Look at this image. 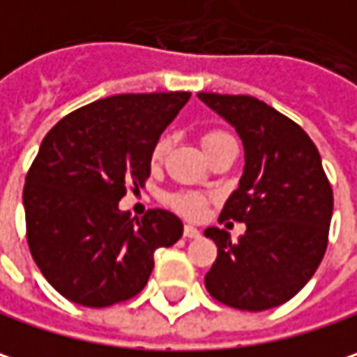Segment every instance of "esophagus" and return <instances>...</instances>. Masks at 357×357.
<instances>
[{
	"mask_svg": "<svg viewBox=\"0 0 357 357\" xmlns=\"http://www.w3.org/2000/svg\"><path fill=\"white\" fill-rule=\"evenodd\" d=\"M199 236H201V231L195 225H191V223L185 225V238H199Z\"/></svg>",
	"mask_w": 357,
	"mask_h": 357,
	"instance_id": "1",
	"label": "esophagus"
}]
</instances>
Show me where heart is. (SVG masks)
<instances>
[{
    "mask_svg": "<svg viewBox=\"0 0 357 357\" xmlns=\"http://www.w3.org/2000/svg\"><path fill=\"white\" fill-rule=\"evenodd\" d=\"M221 138H229V136H227V134H221V132H209V134H205V138H203V146H205V144H211V142L215 140H221ZM166 148H168V140H166V138H160V140L156 142V146H154V150H152V160H154V162L162 160ZM168 203H170L178 213H183V215L187 217H199L203 213V209H205V197L199 195V192H174V195H170Z\"/></svg>",
    "mask_w": 357,
    "mask_h": 357,
    "instance_id": "b5f03b06",
    "label": "heart"
}]
</instances>
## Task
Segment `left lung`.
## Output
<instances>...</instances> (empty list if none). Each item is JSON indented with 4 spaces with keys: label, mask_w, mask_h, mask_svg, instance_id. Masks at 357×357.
I'll use <instances>...</instances> for the list:
<instances>
[{
    "label": "left lung",
    "mask_w": 357,
    "mask_h": 357,
    "mask_svg": "<svg viewBox=\"0 0 357 357\" xmlns=\"http://www.w3.org/2000/svg\"><path fill=\"white\" fill-rule=\"evenodd\" d=\"M223 117L243 144V172L221 219L243 221L231 242L219 227L205 236L217 260L205 287L219 303L240 311H266L291 301L323 260L333 192L315 144L287 115L248 95H197Z\"/></svg>",
    "instance_id": "obj_1"
}]
</instances>
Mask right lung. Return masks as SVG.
Returning <instances> with one entry per match:
<instances>
[{
    "label": "right lung",
    "mask_w": 357,
    "mask_h": 357,
    "mask_svg": "<svg viewBox=\"0 0 357 357\" xmlns=\"http://www.w3.org/2000/svg\"><path fill=\"white\" fill-rule=\"evenodd\" d=\"M191 93L99 99L63 117L28 170L24 211L28 245L44 278L83 307H109L146 287L154 252L183 236L166 209L130 215L128 187L146 185L152 150Z\"/></svg>",
    "instance_id": "add662e5"
}]
</instances>
